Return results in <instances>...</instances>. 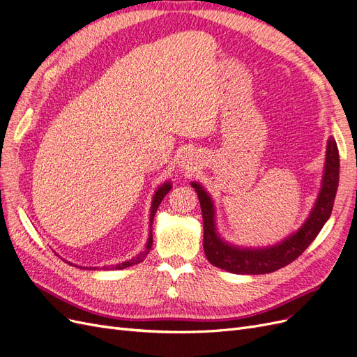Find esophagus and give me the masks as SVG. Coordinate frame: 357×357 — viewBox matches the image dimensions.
<instances>
[{"instance_id": "obj_1", "label": "esophagus", "mask_w": 357, "mask_h": 357, "mask_svg": "<svg viewBox=\"0 0 357 357\" xmlns=\"http://www.w3.org/2000/svg\"><path fill=\"white\" fill-rule=\"evenodd\" d=\"M195 165H197V158L192 155V154H190V153H185V154H182L181 155V162H179V166L181 167H183V169H194L195 167Z\"/></svg>"}]
</instances>
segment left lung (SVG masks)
<instances>
[{
    "label": "left lung",
    "instance_id": "8db88e82",
    "mask_svg": "<svg viewBox=\"0 0 357 357\" xmlns=\"http://www.w3.org/2000/svg\"><path fill=\"white\" fill-rule=\"evenodd\" d=\"M338 176L340 157L337 142L333 137H329L322 187L307 220L297 232L289 235L282 243L263 248H244L223 241L216 231L212 197L199 182H191V187L195 188L202 206L204 228L203 247L207 260L216 268L238 275L271 273L289 265L310 245L316 235L321 232L325 222L331 216L338 188Z\"/></svg>",
    "mask_w": 357,
    "mask_h": 357
}]
</instances>
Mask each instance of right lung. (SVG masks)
<instances>
[{
  "label": "right lung",
  "mask_w": 357,
  "mask_h": 357,
  "mask_svg": "<svg viewBox=\"0 0 357 357\" xmlns=\"http://www.w3.org/2000/svg\"><path fill=\"white\" fill-rule=\"evenodd\" d=\"M172 188V183L170 182H165L163 185L158 188L153 197V203H151V212H150V234H149V241H147V245H145V248L142 250V252L139 255H137L134 259H130L128 261H122V263H117V265H112V266H104L102 269L104 271H110V269H125V268H129V266H134V265H138V263H141L145 256L149 255L150 248L153 245V234H151V225H153V219H154V215L157 212L158 206H160L162 200L165 199V195L170 191ZM69 265H72V263L69 261ZM76 268H82V266H76ZM85 269H89V271H97V268H85Z\"/></svg>",
  "instance_id": "1"
}]
</instances>
